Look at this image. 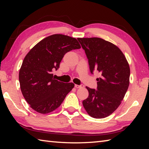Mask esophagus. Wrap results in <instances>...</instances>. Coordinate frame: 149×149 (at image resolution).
<instances>
[{
    "label": "esophagus",
    "mask_w": 149,
    "mask_h": 149,
    "mask_svg": "<svg viewBox=\"0 0 149 149\" xmlns=\"http://www.w3.org/2000/svg\"><path fill=\"white\" fill-rule=\"evenodd\" d=\"M75 88H82V87H84V85H75Z\"/></svg>",
    "instance_id": "esophagus-1"
}]
</instances>
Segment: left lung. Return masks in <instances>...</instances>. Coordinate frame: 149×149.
Wrapping results in <instances>:
<instances>
[{
  "label": "left lung",
  "mask_w": 149,
  "mask_h": 149,
  "mask_svg": "<svg viewBox=\"0 0 149 149\" xmlns=\"http://www.w3.org/2000/svg\"><path fill=\"white\" fill-rule=\"evenodd\" d=\"M88 58L90 72L100 74L97 90L86 87L89 97L83 101L90 116L104 118L120 105L130 85V68L119 48L99 37L77 38Z\"/></svg>",
  "instance_id": "8db88e82"
}]
</instances>
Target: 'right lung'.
I'll use <instances>...</instances> for the list:
<instances>
[{"label":"right lung","mask_w":149,"mask_h":149,"mask_svg":"<svg viewBox=\"0 0 149 149\" xmlns=\"http://www.w3.org/2000/svg\"><path fill=\"white\" fill-rule=\"evenodd\" d=\"M80 48L75 38L54 34L41 40L26 54L19 72V81L22 95L33 110L48 114L64 101L74 84L58 81L52 72L58 68L66 52Z\"/></svg>","instance_id":"obj_1"}]
</instances>
